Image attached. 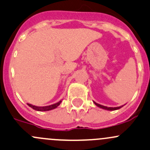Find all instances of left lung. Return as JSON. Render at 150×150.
Returning a JSON list of instances; mask_svg holds the SVG:
<instances>
[{
    "mask_svg": "<svg viewBox=\"0 0 150 150\" xmlns=\"http://www.w3.org/2000/svg\"><path fill=\"white\" fill-rule=\"evenodd\" d=\"M93 103H95L96 105H97L98 107H99V108H103V109H105V110H107V111H115V110H118L124 105H121V106H119V107H107V106H104V105H100V104L96 103L95 101H93Z\"/></svg>",
    "mask_w": 150,
    "mask_h": 150,
    "instance_id": "8db88e82",
    "label": "left lung"
}]
</instances>
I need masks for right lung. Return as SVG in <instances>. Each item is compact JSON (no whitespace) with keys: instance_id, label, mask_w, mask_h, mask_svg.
<instances>
[{"instance_id":"1","label":"right lung","mask_w":150,"mask_h":150,"mask_svg":"<svg viewBox=\"0 0 150 150\" xmlns=\"http://www.w3.org/2000/svg\"><path fill=\"white\" fill-rule=\"evenodd\" d=\"M61 102H62V100H59V101L57 102V103L52 104V105H47V106H37V105H31V104H30V103H27V105H29V107H31V108H32L33 109L36 110V111H50V110H52V109H54V108H56L57 107L58 105L61 103Z\"/></svg>"}]
</instances>
